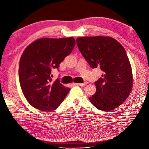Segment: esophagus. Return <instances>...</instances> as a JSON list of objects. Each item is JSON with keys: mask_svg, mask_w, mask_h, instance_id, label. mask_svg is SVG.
I'll return each mask as SVG.
<instances>
[{"mask_svg": "<svg viewBox=\"0 0 149 149\" xmlns=\"http://www.w3.org/2000/svg\"><path fill=\"white\" fill-rule=\"evenodd\" d=\"M87 84V83H77V85H79L80 86H86V84Z\"/></svg>", "mask_w": 149, "mask_h": 149, "instance_id": "esophagus-1", "label": "esophagus"}]
</instances>
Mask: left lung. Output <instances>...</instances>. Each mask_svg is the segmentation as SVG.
I'll return each mask as SVG.
<instances>
[{
    "label": "left lung",
    "instance_id": "8db88e82",
    "mask_svg": "<svg viewBox=\"0 0 149 149\" xmlns=\"http://www.w3.org/2000/svg\"><path fill=\"white\" fill-rule=\"evenodd\" d=\"M82 55L93 68L100 67L103 74L94 84L96 92L89 101L97 109H115L131 92L133 76L131 65L122 45L110 37H83L76 39Z\"/></svg>",
    "mask_w": 149,
    "mask_h": 149
}]
</instances>
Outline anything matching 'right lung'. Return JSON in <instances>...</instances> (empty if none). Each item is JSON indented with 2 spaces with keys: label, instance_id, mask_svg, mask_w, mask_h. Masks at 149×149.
<instances>
[{
  "label": "right lung",
  "instance_id": "1",
  "mask_svg": "<svg viewBox=\"0 0 149 149\" xmlns=\"http://www.w3.org/2000/svg\"><path fill=\"white\" fill-rule=\"evenodd\" d=\"M73 37L35 40L25 48L20 58L19 76L22 91L26 100L35 108L50 111L56 109L64 100L70 88L60 80H52V70L73 51Z\"/></svg>",
  "mask_w": 149,
  "mask_h": 149
}]
</instances>
